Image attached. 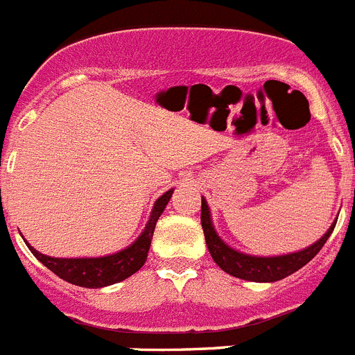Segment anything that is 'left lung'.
Returning <instances> with one entry per match:
<instances>
[{"label": "left lung", "mask_w": 355, "mask_h": 355, "mask_svg": "<svg viewBox=\"0 0 355 355\" xmlns=\"http://www.w3.org/2000/svg\"><path fill=\"white\" fill-rule=\"evenodd\" d=\"M336 220L330 224V228L323 233L322 239H318L314 244L304 248V250L295 251V253H287V255L259 257L250 255V253H242V251L235 250L230 244H226L219 237V233L215 232L214 220H211V211L207 199L202 198L201 205V224L202 232H205V241H207L208 251H210L211 259L215 260V264L219 266L223 271L232 275V277L250 282H277L304 268L307 262H311L318 255V251L322 250L327 239L330 237L332 230H334Z\"/></svg>", "instance_id": "left-lung-1"}]
</instances>
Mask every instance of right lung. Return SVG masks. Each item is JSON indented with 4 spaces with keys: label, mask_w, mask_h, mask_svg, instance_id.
Listing matches in <instances>:
<instances>
[{
    "label": "right lung",
    "mask_w": 355,
    "mask_h": 355,
    "mask_svg": "<svg viewBox=\"0 0 355 355\" xmlns=\"http://www.w3.org/2000/svg\"><path fill=\"white\" fill-rule=\"evenodd\" d=\"M172 192H174V189L166 190L162 198L156 199L150 217L145 224L144 232L140 233V237L127 248L116 251V253H111V255L84 257V259H57V257L42 255L25 241L26 246L41 264H44L50 271L55 272L57 277L73 284V286L87 287V289H100V287L113 286V284H118V282L125 280L131 275H135L145 264L150 241H153L154 228H156L159 215L163 214L165 207L171 201Z\"/></svg>",
    "instance_id": "right-lung-1"
}]
</instances>
